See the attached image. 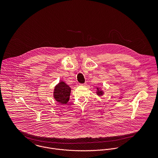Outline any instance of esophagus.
Instances as JSON below:
<instances>
[{
    "label": "esophagus",
    "mask_w": 158,
    "mask_h": 158,
    "mask_svg": "<svg viewBox=\"0 0 158 158\" xmlns=\"http://www.w3.org/2000/svg\"><path fill=\"white\" fill-rule=\"evenodd\" d=\"M87 85L86 83H83V84H80V86H86Z\"/></svg>",
    "instance_id": "34e87169"
}]
</instances>
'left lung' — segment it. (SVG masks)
<instances>
[{"instance_id":"left-lung-1","label":"left lung","mask_w":158,"mask_h":158,"mask_svg":"<svg viewBox=\"0 0 158 158\" xmlns=\"http://www.w3.org/2000/svg\"><path fill=\"white\" fill-rule=\"evenodd\" d=\"M96 93H97V94L98 96H102V95H103L104 94V92L102 90V89H100V88H97V92H96Z\"/></svg>"}]
</instances>
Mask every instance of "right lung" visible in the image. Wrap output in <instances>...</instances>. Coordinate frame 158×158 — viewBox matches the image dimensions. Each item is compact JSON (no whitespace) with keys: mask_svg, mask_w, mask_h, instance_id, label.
I'll return each mask as SVG.
<instances>
[{"mask_svg":"<svg viewBox=\"0 0 158 158\" xmlns=\"http://www.w3.org/2000/svg\"><path fill=\"white\" fill-rule=\"evenodd\" d=\"M71 88L64 81L60 82L55 87L53 97L55 100L61 104H66L69 100Z\"/></svg>","mask_w":158,"mask_h":158,"instance_id":"right-lung-1","label":"right lung"}]
</instances>
